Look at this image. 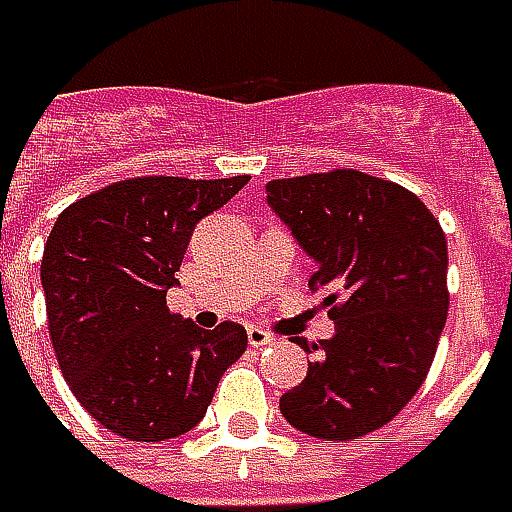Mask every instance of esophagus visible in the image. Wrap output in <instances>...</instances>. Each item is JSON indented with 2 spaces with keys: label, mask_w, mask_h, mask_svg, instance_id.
I'll use <instances>...</instances> for the list:
<instances>
[{
  "label": "esophagus",
  "mask_w": 512,
  "mask_h": 512,
  "mask_svg": "<svg viewBox=\"0 0 512 512\" xmlns=\"http://www.w3.org/2000/svg\"><path fill=\"white\" fill-rule=\"evenodd\" d=\"M247 344L250 347H265V344H273V336L262 327H247Z\"/></svg>",
  "instance_id": "1"
}]
</instances>
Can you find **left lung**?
<instances>
[{
    "label": "left lung",
    "instance_id": "left-lung-1",
    "mask_svg": "<svg viewBox=\"0 0 512 512\" xmlns=\"http://www.w3.org/2000/svg\"><path fill=\"white\" fill-rule=\"evenodd\" d=\"M267 202L316 259L336 336L307 347L316 362L279 399L307 436L350 442L396 419L427 379L442 339L447 242L439 219L407 187L336 168L267 182Z\"/></svg>",
    "mask_w": 512,
    "mask_h": 512
}]
</instances>
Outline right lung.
I'll list each match as a JSON object with an SVG mask.
<instances>
[{"label": "right lung", "mask_w": 512, "mask_h": 512, "mask_svg": "<svg viewBox=\"0 0 512 512\" xmlns=\"http://www.w3.org/2000/svg\"><path fill=\"white\" fill-rule=\"evenodd\" d=\"M245 185L247 176H130L59 213L42 253L50 342L73 396L110 433H187L247 350L242 325L202 330L168 310L196 222Z\"/></svg>", "instance_id": "add662e5"}]
</instances>
